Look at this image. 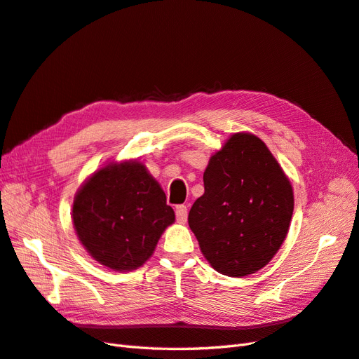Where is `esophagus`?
<instances>
[{
    "mask_svg": "<svg viewBox=\"0 0 359 359\" xmlns=\"http://www.w3.org/2000/svg\"><path fill=\"white\" fill-rule=\"evenodd\" d=\"M175 215H177V222L178 223H186L187 222V215H189L187 206L186 205H178L177 208H175Z\"/></svg>",
    "mask_w": 359,
    "mask_h": 359,
    "instance_id": "esophagus-1",
    "label": "esophagus"
}]
</instances>
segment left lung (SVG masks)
Listing matches in <instances>:
<instances>
[{"instance_id":"left-lung-1","label":"left lung","mask_w":359,"mask_h":359,"mask_svg":"<svg viewBox=\"0 0 359 359\" xmlns=\"http://www.w3.org/2000/svg\"><path fill=\"white\" fill-rule=\"evenodd\" d=\"M203 186L189 226L205 259L229 277L264 268L287 235L293 190L262 139L232 135L210 158Z\"/></svg>"}]
</instances>
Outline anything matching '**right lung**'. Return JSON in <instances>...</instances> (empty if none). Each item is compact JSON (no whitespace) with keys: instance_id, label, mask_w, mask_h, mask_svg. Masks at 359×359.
I'll return each mask as SVG.
<instances>
[{"instance_id":"obj_1","label":"right lung","mask_w":359,"mask_h":359,"mask_svg":"<svg viewBox=\"0 0 359 359\" xmlns=\"http://www.w3.org/2000/svg\"><path fill=\"white\" fill-rule=\"evenodd\" d=\"M72 219L86 252L99 264L126 273L154 253L175 212L142 163L128 160L111 161L82 184Z\"/></svg>"}]
</instances>
